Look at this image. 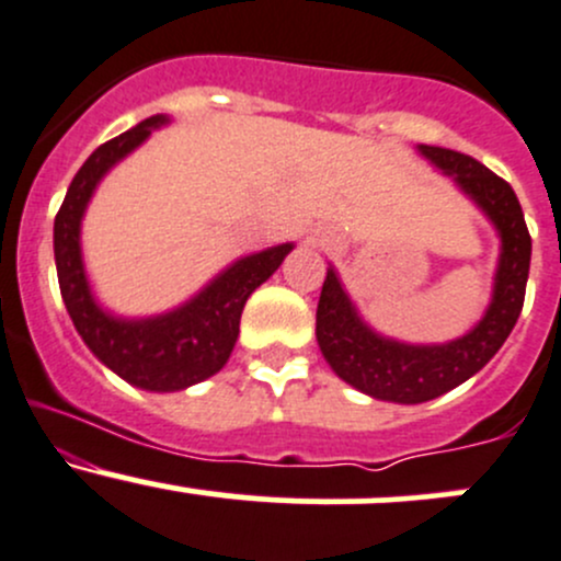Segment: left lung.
I'll return each instance as SVG.
<instances>
[{"mask_svg": "<svg viewBox=\"0 0 561 561\" xmlns=\"http://www.w3.org/2000/svg\"><path fill=\"white\" fill-rule=\"evenodd\" d=\"M420 152L451 174L486 211L503 239V255L483 320L468 335L444 346H409L376 335L359 322L333 268L328 271L317 304V341L322 355L346 385L392 403H424L438 398L479 374L497 355L522 314L533 255L522 204L503 176L489 172L476 158L446 147L420 145Z\"/></svg>", "mask_w": 561, "mask_h": 561, "instance_id": "left-lung-1", "label": "left lung"}]
</instances>
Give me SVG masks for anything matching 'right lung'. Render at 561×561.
I'll return each instance as SVG.
<instances>
[{
	"label": "right lung",
	"instance_id": "obj_1",
	"mask_svg": "<svg viewBox=\"0 0 561 561\" xmlns=\"http://www.w3.org/2000/svg\"><path fill=\"white\" fill-rule=\"evenodd\" d=\"M161 123H167V117H147L131 131L104 141L91 152V158L75 174L53 222V252L61 298L88 350L128 385L150 392H174L209 379L228 363L239 339V320L247 298L279 268L293 244L271 247L257 255L241 257L191 304L163 317L131 322L104 314L91 298L82 271V211L107 169L141 145Z\"/></svg>",
	"mask_w": 561,
	"mask_h": 561
}]
</instances>
